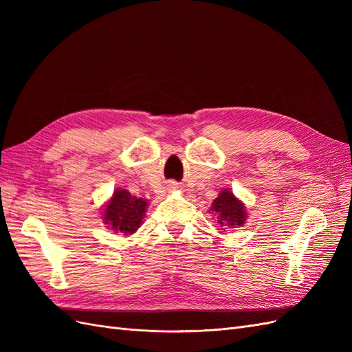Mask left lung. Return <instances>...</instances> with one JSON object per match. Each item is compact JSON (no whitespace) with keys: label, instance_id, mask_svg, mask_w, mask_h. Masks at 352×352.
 <instances>
[{"label":"left lung","instance_id":"1","mask_svg":"<svg viewBox=\"0 0 352 352\" xmlns=\"http://www.w3.org/2000/svg\"><path fill=\"white\" fill-rule=\"evenodd\" d=\"M212 211H216L217 221L221 226H241L243 225L245 214L247 212L243 211L242 202L238 201L230 190H221L220 195L212 202Z\"/></svg>","mask_w":352,"mask_h":352}]
</instances>
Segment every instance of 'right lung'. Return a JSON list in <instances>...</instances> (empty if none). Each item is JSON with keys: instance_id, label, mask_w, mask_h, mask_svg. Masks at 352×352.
<instances>
[{"instance_id": "1", "label": "right lung", "mask_w": 352, "mask_h": 352, "mask_svg": "<svg viewBox=\"0 0 352 352\" xmlns=\"http://www.w3.org/2000/svg\"><path fill=\"white\" fill-rule=\"evenodd\" d=\"M145 208V199L132 197L126 189H117L107 208L104 210V220L114 232L132 235L141 225Z\"/></svg>"}]
</instances>
